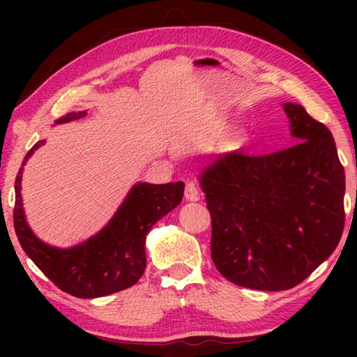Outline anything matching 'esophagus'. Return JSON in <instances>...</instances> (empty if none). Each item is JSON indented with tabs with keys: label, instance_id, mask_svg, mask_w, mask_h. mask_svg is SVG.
<instances>
[{
	"label": "esophagus",
	"instance_id": "34e87169",
	"mask_svg": "<svg viewBox=\"0 0 357 357\" xmlns=\"http://www.w3.org/2000/svg\"><path fill=\"white\" fill-rule=\"evenodd\" d=\"M184 195L187 200L190 202H197L198 198H200V189H198V185L190 181V183L185 184V190H184Z\"/></svg>",
	"mask_w": 357,
	"mask_h": 357
}]
</instances>
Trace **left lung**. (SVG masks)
<instances>
[{
  "mask_svg": "<svg viewBox=\"0 0 357 357\" xmlns=\"http://www.w3.org/2000/svg\"><path fill=\"white\" fill-rule=\"evenodd\" d=\"M283 108L298 143L263 155H219L200 176L215 268L261 291L299 285L335 250L345 227V170L332 134L302 105Z\"/></svg>",
  "mask_w": 357,
  "mask_h": 357,
  "instance_id": "obj_1",
  "label": "left lung"
}]
</instances>
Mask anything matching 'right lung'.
I'll return each mask as SVG.
<instances>
[{"label":"right lung","instance_id":"add662e5","mask_svg":"<svg viewBox=\"0 0 357 357\" xmlns=\"http://www.w3.org/2000/svg\"><path fill=\"white\" fill-rule=\"evenodd\" d=\"M86 112L68 113L58 123L83 118ZM44 142L28 151L15 178L14 228L22 249L55 285L75 298L91 299L135 285L146 268L144 243L157 220L183 200L184 183L137 184L108 225L86 243L72 249H55L34 236L22 208V172Z\"/></svg>","mask_w":357,"mask_h":357}]
</instances>
